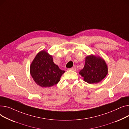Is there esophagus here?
I'll return each mask as SVG.
<instances>
[{"mask_svg":"<svg viewBox=\"0 0 129 129\" xmlns=\"http://www.w3.org/2000/svg\"><path fill=\"white\" fill-rule=\"evenodd\" d=\"M69 70H72V71H76V69H75V68H70V69H69Z\"/></svg>","mask_w":129,"mask_h":129,"instance_id":"1","label":"esophagus"}]
</instances>
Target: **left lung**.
I'll return each mask as SVG.
<instances>
[{
    "label": "left lung",
    "mask_w": 129,
    "mask_h": 129,
    "mask_svg": "<svg viewBox=\"0 0 129 129\" xmlns=\"http://www.w3.org/2000/svg\"><path fill=\"white\" fill-rule=\"evenodd\" d=\"M108 68L105 60L93 55L85 58V63L80 74L84 78L85 82L94 84L101 82L106 76Z\"/></svg>",
    "instance_id": "1"
}]
</instances>
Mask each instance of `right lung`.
<instances>
[{"instance_id": "1", "label": "right lung", "mask_w": 129, "mask_h": 129, "mask_svg": "<svg viewBox=\"0 0 129 129\" xmlns=\"http://www.w3.org/2000/svg\"><path fill=\"white\" fill-rule=\"evenodd\" d=\"M64 72L54 63L52 56L43 50L36 56L30 67V73L34 81L43 87L57 84Z\"/></svg>"}]
</instances>
